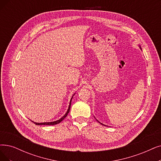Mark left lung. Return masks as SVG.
Here are the masks:
<instances>
[{"mask_svg": "<svg viewBox=\"0 0 161 161\" xmlns=\"http://www.w3.org/2000/svg\"><path fill=\"white\" fill-rule=\"evenodd\" d=\"M97 121H98V120H97ZM98 122H99V121H98ZM99 123H100V124H102V125H104V124H102V123H100V122H99Z\"/></svg>", "mask_w": 161, "mask_h": 161, "instance_id": "obj_1", "label": "left lung"}]
</instances>
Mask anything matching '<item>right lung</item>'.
<instances>
[{
	"label": "right lung",
	"mask_w": 161,
	"mask_h": 161,
	"mask_svg": "<svg viewBox=\"0 0 161 161\" xmlns=\"http://www.w3.org/2000/svg\"><path fill=\"white\" fill-rule=\"evenodd\" d=\"M72 98H73V97L71 98V100H72ZM71 100H70V104H69V108H68V110H67V112H66V114L63 115V116L61 118H60L59 120H57V121H52V122H44V123H36V122H34V121H32V122H34V123L36 124V125H55V124H59L61 121H62L64 119H65L66 117H67V115H68V114H69V111H70V103H71Z\"/></svg>",
	"instance_id": "obj_1"
}]
</instances>
